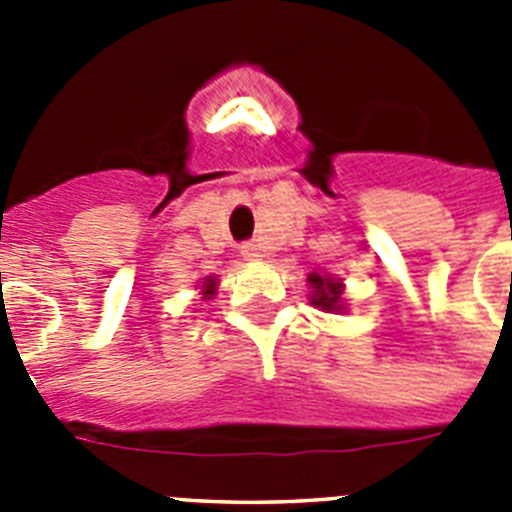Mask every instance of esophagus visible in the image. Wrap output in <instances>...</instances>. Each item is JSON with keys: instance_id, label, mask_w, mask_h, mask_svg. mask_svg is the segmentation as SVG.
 I'll return each mask as SVG.
<instances>
[{"instance_id": "obj_1", "label": "esophagus", "mask_w": 512, "mask_h": 512, "mask_svg": "<svg viewBox=\"0 0 512 512\" xmlns=\"http://www.w3.org/2000/svg\"><path fill=\"white\" fill-rule=\"evenodd\" d=\"M241 253H243V259L253 261V259H259V256H261V248L256 246V243H243Z\"/></svg>"}]
</instances>
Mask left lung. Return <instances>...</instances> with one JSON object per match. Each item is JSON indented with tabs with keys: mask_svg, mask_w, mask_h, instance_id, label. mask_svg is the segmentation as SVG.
Here are the masks:
<instances>
[{
	"mask_svg": "<svg viewBox=\"0 0 512 512\" xmlns=\"http://www.w3.org/2000/svg\"><path fill=\"white\" fill-rule=\"evenodd\" d=\"M307 282L312 287V305L320 310H341V284L320 274H310Z\"/></svg>",
	"mask_w": 512,
	"mask_h": 512,
	"instance_id": "left-lung-1",
	"label": "left lung"
}]
</instances>
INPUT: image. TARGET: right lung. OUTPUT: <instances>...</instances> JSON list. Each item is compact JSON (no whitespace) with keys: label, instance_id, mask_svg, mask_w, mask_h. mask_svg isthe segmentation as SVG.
Instances as JSON below:
<instances>
[{"label":"right lung","instance_id":"obj_1","mask_svg":"<svg viewBox=\"0 0 512 512\" xmlns=\"http://www.w3.org/2000/svg\"><path fill=\"white\" fill-rule=\"evenodd\" d=\"M215 295V279H207L205 282V297Z\"/></svg>","mask_w":512,"mask_h":512}]
</instances>
